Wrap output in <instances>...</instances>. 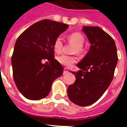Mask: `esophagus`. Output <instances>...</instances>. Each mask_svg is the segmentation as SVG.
Wrapping results in <instances>:
<instances>
[{"mask_svg":"<svg viewBox=\"0 0 127 127\" xmlns=\"http://www.w3.org/2000/svg\"><path fill=\"white\" fill-rule=\"evenodd\" d=\"M67 73H68V70H67L66 69H64V72H63V74H64V75L66 74H67Z\"/></svg>","mask_w":127,"mask_h":127,"instance_id":"1","label":"esophagus"}]
</instances>
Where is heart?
<instances>
[{
	"label": "heart",
	"mask_w": 127,
	"mask_h": 127,
	"mask_svg": "<svg viewBox=\"0 0 127 127\" xmlns=\"http://www.w3.org/2000/svg\"><path fill=\"white\" fill-rule=\"evenodd\" d=\"M68 41L70 43L74 44V53L81 54L84 51L83 44L85 43V38L80 32H73L68 35ZM64 44L62 39L60 37H58L54 41L53 48L57 53H60L62 51ZM57 60L61 64L67 67H70L76 62V58L73 56H69L67 55H62L57 58Z\"/></svg>",
	"instance_id": "b5f03b06"
}]
</instances>
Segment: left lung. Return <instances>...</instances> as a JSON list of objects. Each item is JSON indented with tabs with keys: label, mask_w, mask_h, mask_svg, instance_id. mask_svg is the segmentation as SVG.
<instances>
[{
	"label": "left lung",
	"mask_w": 127,
	"mask_h": 127,
	"mask_svg": "<svg viewBox=\"0 0 127 127\" xmlns=\"http://www.w3.org/2000/svg\"><path fill=\"white\" fill-rule=\"evenodd\" d=\"M91 46L86 55L77 64L81 70L71 72L74 83L67 88L69 98L80 106L97 101L107 89L114 77L118 63L114 39L98 27H83Z\"/></svg>",
	"instance_id": "1"
}]
</instances>
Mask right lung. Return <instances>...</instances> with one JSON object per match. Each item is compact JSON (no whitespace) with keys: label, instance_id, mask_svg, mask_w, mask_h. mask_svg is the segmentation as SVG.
<instances>
[{"label":"right lung","instance_id":"1","mask_svg":"<svg viewBox=\"0 0 127 127\" xmlns=\"http://www.w3.org/2000/svg\"><path fill=\"white\" fill-rule=\"evenodd\" d=\"M68 27L42 20L26 29L16 41L11 58L13 78L20 92L27 99L46 97L54 81L63 74L62 65L54 58L53 43ZM44 60H48L49 64H43Z\"/></svg>","mask_w":127,"mask_h":127}]
</instances>
